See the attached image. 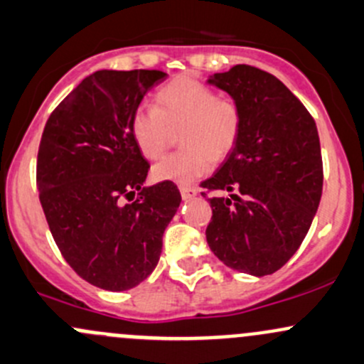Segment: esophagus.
Listing matches in <instances>:
<instances>
[{
    "label": "esophagus",
    "instance_id": "34e87169",
    "mask_svg": "<svg viewBox=\"0 0 364 364\" xmlns=\"http://www.w3.org/2000/svg\"><path fill=\"white\" fill-rule=\"evenodd\" d=\"M179 192H181L183 200H190L198 193V190L195 186H179Z\"/></svg>",
    "mask_w": 364,
    "mask_h": 364
}]
</instances>
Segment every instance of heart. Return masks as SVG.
Masks as SVG:
<instances>
[{
	"mask_svg": "<svg viewBox=\"0 0 364 364\" xmlns=\"http://www.w3.org/2000/svg\"><path fill=\"white\" fill-rule=\"evenodd\" d=\"M179 132L181 150L164 156L153 167L156 181L188 185L213 169L235 148L242 131V113L230 97L213 87L179 76L156 94V106L143 105L131 120L132 137L146 159H159Z\"/></svg>",
	"mask_w": 364,
	"mask_h": 364,
	"instance_id": "1",
	"label": "heart"
}]
</instances>
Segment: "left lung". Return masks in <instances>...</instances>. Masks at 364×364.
<instances>
[{
    "mask_svg": "<svg viewBox=\"0 0 364 364\" xmlns=\"http://www.w3.org/2000/svg\"><path fill=\"white\" fill-rule=\"evenodd\" d=\"M208 82L239 105L242 131L220 169L202 181L208 192H220L208 198L213 218L205 239L230 269L274 274L304 242L319 208L316 122L281 80L258 68L237 64Z\"/></svg>",
    "mask_w": 364,
    "mask_h": 364,
    "instance_id": "left-lung-1",
    "label": "left lung"
}]
</instances>
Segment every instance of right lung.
<instances>
[{
    "instance_id": "1",
    "label": "right lung",
    "mask_w": 364,
    "mask_h": 364,
    "mask_svg": "<svg viewBox=\"0 0 364 364\" xmlns=\"http://www.w3.org/2000/svg\"><path fill=\"white\" fill-rule=\"evenodd\" d=\"M166 76L92 73L53 109L41 136L36 185L53 240L80 277L108 291L131 289L153 272L181 204L174 183L143 186L150 164L131 131L134 112Z\"/></svg>"
}]
</instances>
